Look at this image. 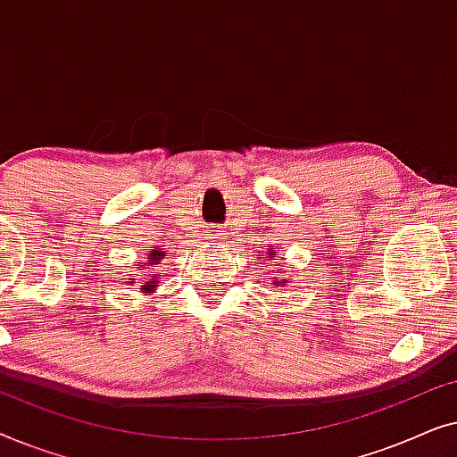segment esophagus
<instances>
[{"label":"esophagus","instance_id":"34e87169","mask_svg":"<svg viewBox=\"0 0 457 457\" xmlns=\"http://www.w3.org/2000/svg\"><path fill=\"white\" fill-rule=\"evenodd\" d=\"M210 239H212V241H222V233H214V235L210 237Z\"/></svg>","mask_w":457,"mask_h":457}]
</instances>
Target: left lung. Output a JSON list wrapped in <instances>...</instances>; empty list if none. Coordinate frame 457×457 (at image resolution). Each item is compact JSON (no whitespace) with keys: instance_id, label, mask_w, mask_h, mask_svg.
I'll return each instance as SVG.
<instances>
[{"instance_id":"left-lung-1","label":"left lung","mask_w":457,"mask_h":457,"mask_svg":"<svg viewBox=\"0 0 457 457\" xmlns=\"http://www.w3.org/2000/svg\"><path fill=\"white\" fill-rule=\"evenodd\" d=\"M268 255H270V258H274V255H277V252H274V249H272V252H268Z\"/></svg>"}]
</instances>
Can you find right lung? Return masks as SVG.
<instances>
[{"label":"right lung","instance_id":"add662e5","mask_svg":"<svg viewBox=\"0 0 457 457\" xmlns=\"http://www.w3.org/2000/svg\"><path fill=\"white\" fill-rule=\"evenodd\" d=\"M162 255H164V253H162V252H160V249H154V252H152V253H149V258H147V262H145V264H147V266H152V264H154V266H155V264H160ZM141 264H143V262H141ZM130 280H133V278H130ZM155 287H158V277L149 278L145 285H141V291H143V293H152V291L155 289Z\"/></svg>","mask_w":457,"mask_h":457}]
</instances>
